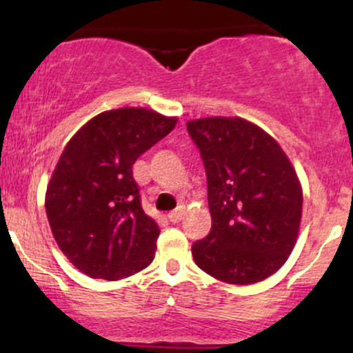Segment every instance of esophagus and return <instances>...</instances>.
<instances>
[{
	"label": "esophagus",
	"mask_w": 353,
	"mask_h": 353,
	"mask_svg": "<svg viewBox=\"0 0 353 353\" xmlns=\"http://www.w3.org/2000/svg\"><path fill=\"white\" fill-rule=\"evenodd\" d=\"M169 221L172 222V224H177V222L182 221V217H184V210L182 209H176L172 210V212H169Z\"/></svg>",
	"instance_id": "1"
}]
</instances>
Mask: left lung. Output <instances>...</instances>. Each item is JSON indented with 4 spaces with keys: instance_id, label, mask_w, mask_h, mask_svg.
<instances>
[{
    "instance_id": "obj_1",
    "label": "left lung",
    "mask_w": 353,
    "mask_h": 353,
    "mask_svg": "<svg viewBox=\"0 0 353 353\" xmlns=\"http://www.w3.org/2000/svg\"><path fill=\"white\" fill-rule=\"evenodd\" d=\"M208 176L212 228L192 244L194 262L217 281L247 285L289 259L302 217V188L289 157L241 117L189 121Z\"/></svg>"
}]
</instances>
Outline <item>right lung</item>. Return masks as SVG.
<instances>
[{"label": "right lung", "mask_w": 353, "mask_h": 353, "mask_svg": "<svg viewBox=\"0 0 353 353\" xmlns=\"http://www.w3.org/2000/svg\"><path fill=\"white\" fill-rule=\"evenodd\" d=\"M176 123L121 108L92 117L66 144L44 205L59 249L81 272L119 281L152 262L161 230L143 210L132 165Z\"/></svg>", "instance_id": "obj_1"}]
</instances>
